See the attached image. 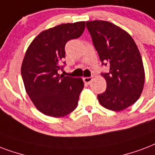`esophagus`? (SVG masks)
<instances>
[{"label":"esophagus","mask_w":155,"mask_h":155,"mask_svg":"<svg viewBox=\"0 0 155 155\" xmlns=\"http://www.w3.org/2000/svg\"><path fill=\"white\" fill-rule=\"evenodd\" d=\"M84 82L86 84H89L91 82H92V80H93V78L92 77H84Z\"/></svg>","instance_id":"obj_1"}]
</instances>
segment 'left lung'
Segmentation results:
<instances>
[{
	"label": "left lung",
	"mask_w": 155,
	"mask_h": 155,
	"mask_svg": "<svg viewBox=\"0 0 155 155\" xmlns=\"http://www.w3.org/2000/svg\"><path fill=\"white\" fill-rule=\"evenodd\" d=\"M102 65L110 68L101 74L106 90L97 95L101 106L120 111L140 97L145 84V70L133 37L120 27L101 20L86 22Z\"/></svg>",
	"instance_id": "left-lung-1"
}]
</instances>
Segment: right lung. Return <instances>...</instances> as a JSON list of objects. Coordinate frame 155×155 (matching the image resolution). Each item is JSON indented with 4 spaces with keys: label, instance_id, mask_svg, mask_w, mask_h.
<instances>
[{
    "label": "right lung",
    "instance_id": "right-lung-1",
    "mask_svg": "<svg viewBox=\"0 0 155 155\" xmlns=\"http://www.w3.org/2000/svg\"><path fill=\"white\" fill-rule=\"evenodd\" d=\"M85 22L63 23L41 31L28 46L21 74L26 92L36 109L45 115L66 116L77 107L84 88L81 78L59 75L68 41L82 35Z\"/></svg>",
    "mask_w": 155,
    "mask_h": 155
}]
</instances>
